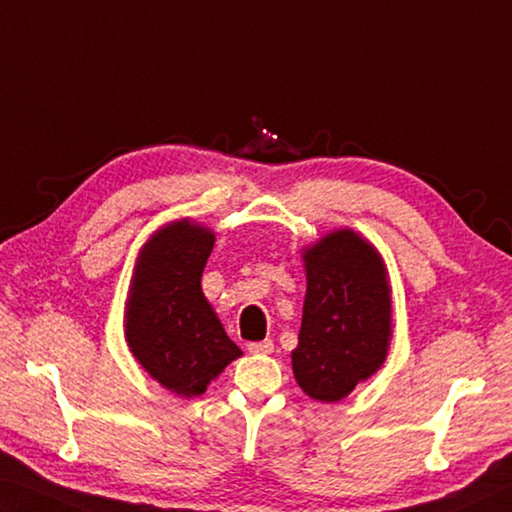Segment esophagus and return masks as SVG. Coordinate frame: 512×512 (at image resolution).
Returning a JSON list of instances; mask_svg holds the SVG:
<instances>
[{
  "instance_id": "1",
  "label": "esophagus",
  "mask_w": 512,
  "mask_h": 512,
  "mask_svg": "<svg viewBox=\"0 0 512 512\" xmlns=\"http://www.w3.org/2000/svg\"><path fill=\"white\" fill-rule=\"evenodd\" d=\"M273 350H275L273 339H262V342L248 344V353H253V355H268V353H273Z\"/></svg>"
}]
</instances>
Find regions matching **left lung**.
<instances>
[{"mask_svg":"<svg viewBox=\"0 0 512 512\" xmlns=\"http://www.w3.org/2000/svg\"><path fill=\"white\" fill-rule=\"evenodd\" d=\"M306 299L293 373L306 395L339 402L384 364L390 339L386 268L353 230L308 248Z\"/></svg>","mask_w":512,"mask_h":512,"instance_id":"obj_1","label":"left lung"}]
</instances>
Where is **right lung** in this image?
Here are the masks:
<instances>
[{
	"mask_svg": "<svg viewBox=\"0 0 512 512\" xmlns=\"http://www.w3.org/2000/svg\"><path fill=\"white\" fill-rule=\"evenodd\" d=\"M208 228L177 222L144 246L126 310L128 346L150 375L182 397L202 395L242 355L202 293L213 253Z\"/></svg>",
	"mask_w": 512,
	"mask_h": 512,
	"instance_id": "add662e5",
	"label": "right lung"
}]
</instances>
